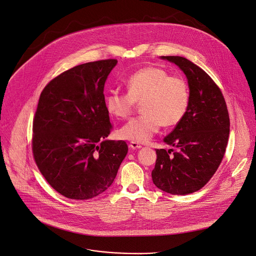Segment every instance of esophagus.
Returning <instances> with one entry per match:
<instances>
[{
    "label": "esophagus",
    "instance_id": "34e87169",
    "mask_svg": "<svg viewBox=\"0 0 256 256\" xmlns=\"http://www.w3.org/2000/svg\"><path fill=\"white\" fill-rule=\"evenodd\" d=\"M130 146L132 148V150H138V148H140L142 146L136 142H130Z\"/></svg>",
    "mask_w": 256,
    "mask_h": 256
}]
</instances>
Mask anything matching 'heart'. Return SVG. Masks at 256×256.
I'll return each instance as SVG.
<instances>
[{
	"label": "heart",
	"mask_w": 256,
	"mask_h": 256,
	"mask_svg": "<svg viewBox=\"0 0 256 256\" xmlns=\"http://www.w3.org/2000/svg\"><path fill=\"white\" fill-rule=\"evenodd\" d=\"M128 92H110L106 96L108 112L118 120L128 118L140 102L142 114L132 118L118 130L122 138L136 142L150 140L162 124L171 128L185 118L190 92L186 80L173 76L158 66H146L134 72L126 80Z\"/></svg>",
	"instance_id": "obj_1"
}]
</instances>
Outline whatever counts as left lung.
<instances>
[{
	"mask_svg": "<svg viewBox=\"0 0 256 256\" xmlns=\"http://www.w3.org/2000/svg\"><path fill=\"white\" fill-rule=\"evenodd\" d=\"M160 58L185 73L190 104L183 120L164 138L178 150H156L152 179L166 193L187 195L203 188L217 171L227 146L230 120L220 88L202 68L181 56Z\"/></svg>",
	"mask_w": 256,
	"mask_h": 256,
	"instance_id": "1",
	"label": "left lung"
}]
</instances>
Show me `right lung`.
<instances>
[{
  "label": "right lung",
  "mask_w": 256,
  "mask_h": 256,
  "mask_svg": "<svg viewBox=\"0 0 256 256\" xmlns=\"http://www.w3.org/2000/svg\"><path fill=\"white\" fill-rule=\"evenodd\" d=\"M116 59L77 65L41 92L32 150L39 171L58 193L88 200L110 187L128 154L124 140H106L112 126L104 94Z\"/></svg>",
  "instance_id": "right-lung-1"
}]
</instances>
